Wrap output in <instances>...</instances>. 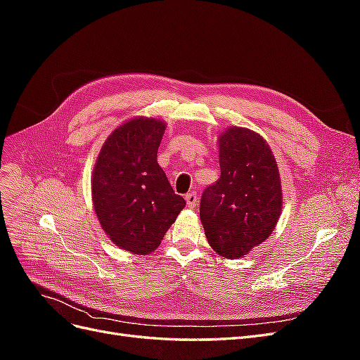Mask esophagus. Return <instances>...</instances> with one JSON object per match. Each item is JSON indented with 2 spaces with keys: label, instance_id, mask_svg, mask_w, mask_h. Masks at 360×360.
I'll use <instances>...</instances> for the list:
<instances>
[{
  "label": "esophagus",
  "instance_id": "esophagus-1",
  "mask_svg": "<svg viewBox=\"0 0 360 360\" xmlns=\"http://www.w3.org/2000/svg\"><path fill=\"white\" fill-rule=\"evenodd\" d=\"M186 202H188V207H191V209H193L195 205H197V201H198V197H197V193L195 192H189V193H186Z\"/></svg>",
  "mask_w": 360,
  "mask_h": 360
}]
</instances>
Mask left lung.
Here are the masks:
<instances>
[{
  "instance_id": "8db88e82",
  "label": "left lung",
  "mask_w": 360,
  "mask_h": 360,
  "mask_svg": "<svg viewBox=\"0 0 360 360\" xmlns=\"http://www.w3.org/2000/svg\"><path fill=\"white\" fill-rule=\"evenodd\" d=\"M217 143L221 177L202 192L200 217L216 252L240 258L275 230L282 209L279 169L254 130L228 127Z\"/></svg>"
}]
</instances>
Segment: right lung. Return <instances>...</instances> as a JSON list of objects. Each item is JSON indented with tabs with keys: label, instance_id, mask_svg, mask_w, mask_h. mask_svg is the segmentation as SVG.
Returning a JSON list of instances; mask_svg holds the SVG:
<instances>
[{
	"label": "right lung",
	"instance_id": "add662e5",
	"mask_svg": "<svg viewBox=\"0 0 360 360\" xmlns=\"http://www.w3.org/2000/svg\"><path fill=\"white\" fill-rule=\"evenodd\" d=\"M162 120L136 117L108 136L91 176L93 205L102 230L127 252L158 249L186 201L158 163Z\"/></svg>",
	"mask_w": 360,
	"mask_h": 360
}]
</instances>
